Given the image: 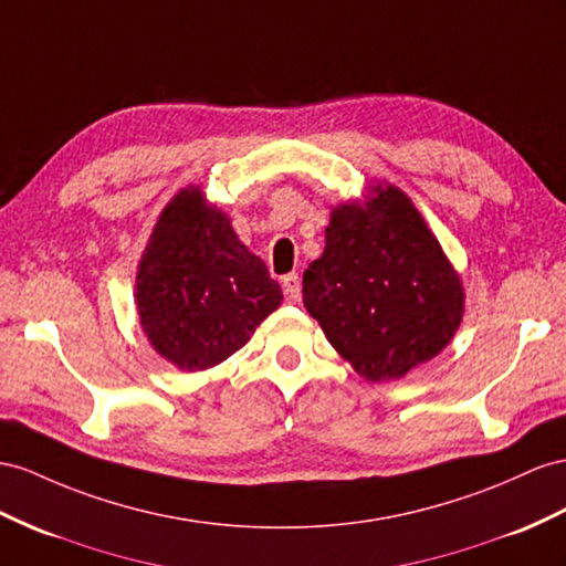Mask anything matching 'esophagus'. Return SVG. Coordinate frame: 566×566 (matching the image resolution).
Instances as JSON below:
<instances>
[{
    "label": "esophagus",
    "instance_id": "obj_1",
    "mask_svg": "<svg viewBox=\"0 0 566 566\" xmlns=\"http://www.w3.org/2000/svg\"><path fill=\"white\" fill-rule=\"evenodd\" d=\"M282 289H284V296H286L289 303L301 301V280H298L296 272L284 274V277H282Z\"/></svg>",
    "mask_w": 566,
    "mask_h": 566
}]
</instances>
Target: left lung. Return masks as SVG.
I'll list each match as a JSON object with an SVG mask.
<instances>
[{"mask_svg": "<svg viewBox=\"0 0 566 566\" xmlns=\"http://www.w3.org/2000/svg\"><path fill=\"white\" fill-rule=\"evenodd\" d=\"M461 274L413 200L378 181L332 208L325 251L303 272V306L360 378L401 380L454 339Z\"/></svg>", "mask_w": 566, "mask_h": 566, "instance_id": "8db88e82", "label": "left lung"}]
</instances>
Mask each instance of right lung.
Masks as SVG:
<instances>
[{"label": "right lung", "mask_w": 566, "mask_h": 566, "mask_svg": "<svg viewBox=\"0 0 566 566\" xmlns=\"http://www.w3.org/2000/svg\"><path fill=\"white\" fill-rule=\"evenodd\" d=\"M134 298L153 349L196 373L237 354L284 296L229 214L191 184L159 212L138 260Z\"/></svg>", "instance_id": "right-lung-1"}]
</instances>
